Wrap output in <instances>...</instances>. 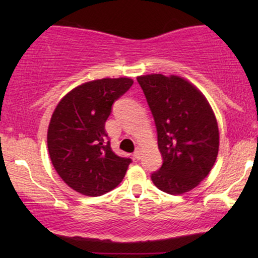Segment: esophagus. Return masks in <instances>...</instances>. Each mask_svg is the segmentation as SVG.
<instances>
[{
	"instance_id": "1",
	"label": "esophagus",
	"mask_w": 258,
	"mask_h": 258,
	"mask_svg": "<svg viewBox=\"0 0 258 258\" xmlns=\"http://www.w3.org/2000/svg\"><path fill=\"white\" fill-rule=\"evenodd\" d=\"M133 156H135V158L137 160L141 159V156H142V149H141V148H137V149L135 150V154H133Z\"/></svg>"
}]
</instances>
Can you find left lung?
<instances>
[{"label":"left lung","mask_w":258,"mask_h":258,"mask_svg":"<svg viewBox=\"0 0 258 258\" xmlns=\"http://www.w3.org/2000/svg\"><path fill=\"white\" fill-rule=\"evenodd\" d=\"M158 132L161 167L152 173L160 190L179 195L210 173L217 159L220 133L211 106L201 92L179 76H138Z\"/></svg>","instance_id":"8db88e82"}]
</instances>
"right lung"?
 <instances>
[{
    "label": "right lung",
    "instance_id": "obj_1",
    "mask_svg": "<svg viewBox=\"0 0 258 258\" xmlns=\"http://www.w3.org/2000/svg\"><path fill=\"white\" fill-rule=\"evenodd\" d=\"M133 85L128 78L86 82L61 98L47 132L51 161L70 188L87 197L112 190L132 160L111 150L105 121L112 104Z\"/></svg>",
    "mask_w": 258,
    "mask_h": 258
}]
</instances>
